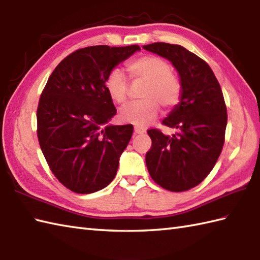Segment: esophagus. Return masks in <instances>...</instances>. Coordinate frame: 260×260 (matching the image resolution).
<instances>
[{
    "label": "esophagus",
    "mask_w": 260,
    "mask_h": 260,
    "mask_svg": "<svg viewBox=\"0 0 260 260\" xmlns=\"http://www.w3.org/2000/svg\"><path fill=\"white\" fill-rule=\"evenodd\" d=\"M135 135H141V134H145L146 132V129L142 128V126H139V125H135Z\"/></svg>",
    "instance_id": "34e87169"
}]
</instances>
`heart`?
I'll list each match as a JSON object with an SVG mask.
<instances>
[{"label": "heart", "mask_w": 260, "mask_h": 260, "mask_svg": "<svg viewBox=\"0 0 260 260\" xmlns=\"http://www.w3.org/2000/svg\"><path fill=\"white\" fill-rule=\"evenodd\" d=\"M126 70L132 82L146 86L141 92L143 100L130 103L121 110L119 117L123 122L146 125L157 118L160 106L172 109L180 102L181 82L167 61L154 55H142L126 63ZM106 89L118 105H123L128 99L129 82L120 69H113L108 74Z\"/></svg>", "instance_id": "obj_1"}]
</instances>
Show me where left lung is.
I'll list each match as a JSON object with an SVG mask.
<instances>
[{"label":"left lung","instance_id":"left-lung-1","mask_svg":"<svg viewBox=\"0 0 260 260\" xmlns=\"http://www.w3.org/2000/svg\"><path fill=\"white\" fill-rule=\"evenodd\" d=\"M143 49L171 61L182 86L180 103L162 121L175 134L147 131L152 141L147 168L160 187L186 191L210 174L221 153L227 125L222 91L207 62L181 45L155 42Z\"/></svg>","mask_w":260,"mask_h":260}]
</instances>
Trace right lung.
I'll return each mask as SVG.
<instances>
[{
    "mask_svg": "<svg viewBox=\"0 0 260 260\" xmlns=\"http://www.w3.org/2000/svg\"><path fill=\"white\" fill-rule=\"evenodd\" d=\"M138 50L139 45L78 49L44 86L37 110L39 143L52 174L73 192L99 191L117 175L134 126H105L117 113L106 79Z\"/></svg>",
    "mask_w": 260,
    "mask_h": 260,
    "instance_id": "right-lung-1",
    "label": "right lung"
}]
</instances>
